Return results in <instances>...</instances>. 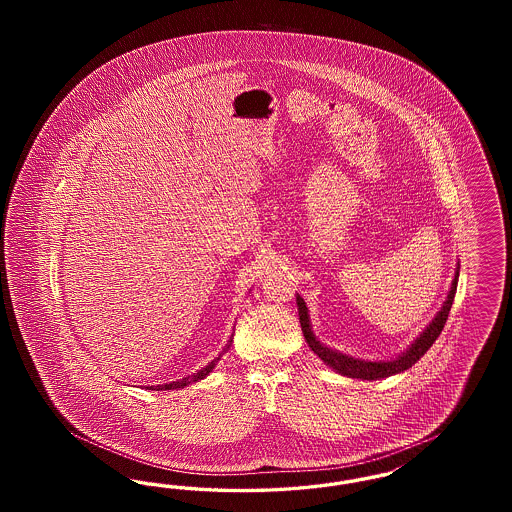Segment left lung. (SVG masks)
Masks as SVG:
<instances>
[{"label":"left lung","mask_w":512,"mask_h":512,"mask_svg":"<svg viewBox=\"0 0 512 512\" xmlns=\"http://www.w3.org/2000/svg\"><path fill=\"white\" fill-rule=\"evenodd\" d=\"M459 272H461V267L457 265V268H455V278L451 282V288H449V293H447V297H445L438 315L432 318V322L416 336V340L403 353H399L397 357L384 359V361H368V359H357V357H351L347 353H341L338 349L328 347L326 343L318 340L315 332H313L311 317H309V309H307L305 299L299 293H295L297 313H299V322H301V330H303L305 341L309 343L311 351L317 355L324 365L330 366L334 372H338L341 376L372 382V380H382V378H388V376L401 374V372L409 370L414 363H418L424 357V353L432 347V343L438 340L439 334H441V330H443V326L447 322V317H449L455 293H457Z\"/></svg>","instance_id":"1"}]
</instances>
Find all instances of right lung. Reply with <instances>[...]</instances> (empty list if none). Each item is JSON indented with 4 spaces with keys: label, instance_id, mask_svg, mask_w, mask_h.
<instances>
[{
    "label": "right lung",
    "instance_id": "add662e5",
    "mask_svg": "<svg viewBox=\"0 0 512 512\" xmlns=\"http://www.w3.org/2000/svg\"><path fill=\"white\" fill-rule=\"evenodd\" d=\"M232 340H234V334L230 336V340L228 343L224 345V349L220 351L219 357L217 359H213L211 363L207 366H203L201 370H197L194 372L192 376H186V378H182V380H176V382H169V384H159V386H144L147 390L151 391H169V390H182V388H186V386H190V384H194V382H199V380H203V378H207L211 372H213V368L217 366V363L220 361V357L230 349V345H232Z\"/></svg>",
    "mask_w": 512,
    "mask_h": 512
}]
</instances>
